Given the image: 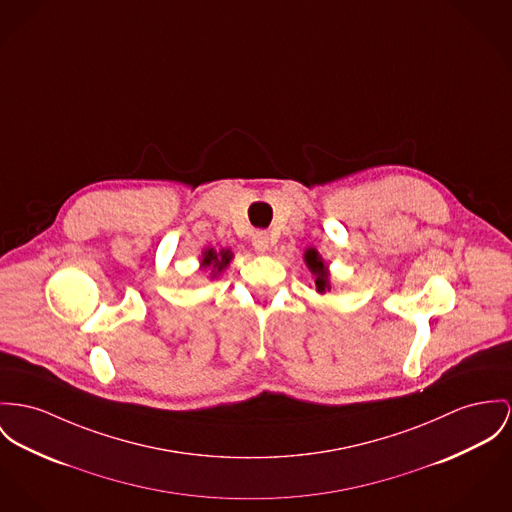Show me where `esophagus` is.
I'll return each mask as SVG.
<instances>
[{"label":"esophagus","mask_w":512,"mask_h":512,"mask_svg":"<svg viewBox=\"0 0 512 512\" xmlns=\"http://www.w3.org/2000/svg\"><path fill=\"white\" fill-rule=\"evenodd\" d=\"M251 243H253L255 251L265 253V251L269 249V234H267V232H255V234L251 236Z\"/></svg>","instance_id":"1"}]
</instances>
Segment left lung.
<instances>
[{"instance_id": "1", "label": "left lung", "mask_w": 512, "mask_h": 512, "mask_svg": "<svg viewBox=\"0 0 512 512\" xmlns=\"http://www.w3.org/2000/svg\"><path fill=\"white\" fill-rule=\"evenodd\" d=\"M304 261H306L308 269L312 271V275L315 276V290H317L319 294H325L327 290H331L327 265H325V261L321 259V255L315 251L314 247H310V249L304 253Z\"/></svg>"}]
</instances>
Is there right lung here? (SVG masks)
I'll return each instance as SVG.
<instances>
[{"label":"right lung","mask_w":512,"mask_h":512,"mask_svg":"<svg viewBox=\"0 0 512 512\" xmlns=\"http://www.w3.org/2000/svg\"><path fill=\"white\" fill-rule=\"evenodd\" d=\"M234 259V253L230 249H220L216 251L214 247H208L202 251V257H200V269L208 271L210 278H216L218 275H222L230 261Z\"/></svg>","instance_id":"obj_1"}]
</instances>
